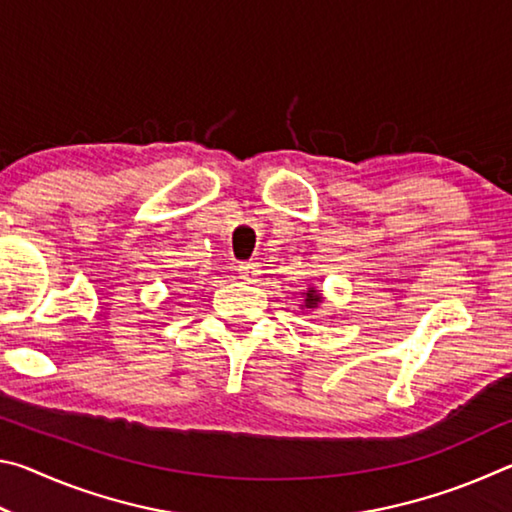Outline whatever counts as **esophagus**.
I'll return each instance as SVG.
<instances>
[{"label":"esophagus","mask_w":512,"mask_h":512,"mask_svg":"<svg viewBox=\"0 0 512 512\" xmlns=\"http://www.w3.org/2000/svg\"><path fill=\"white\" fill-rule=\"evenodd\" d=\"M237 271H239V277H241V280H244V282H257L259 273H262V271H259V266H257L255 262H241Z\"/></svg>","instance_id":"1"}]
</instances>
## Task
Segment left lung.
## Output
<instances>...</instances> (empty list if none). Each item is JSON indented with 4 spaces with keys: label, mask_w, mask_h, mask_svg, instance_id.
<instances>
[{
    "label": "left lung",
    "mask_w": 512,
    "mask_h": 512,
    "mask_svg": "<svg viewBox=\"0 0 512 512\" xmlns=\"http://www.w3.org/2000/svg\"><path fill=\"white\" fill-rule=\"evenodd\" d=\"M302 298H305V302H302L300 307L305 311L318 309L320 305H323V293H320L316 287H309L305 293H302Z\"/></svg>",
    "instance_id": "obj_1"
}]
</instances>
